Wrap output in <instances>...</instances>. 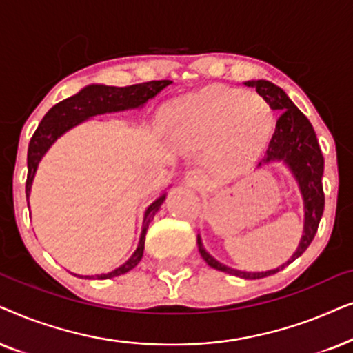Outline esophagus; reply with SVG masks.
<instances>
[{
  "label": "esophagus",
  "mask_w": 353,
  "mask_h": 353,
  "mask_svg": "<svg viewBox=\"0 0 353 353\" xmlns=\"http://www.w3.org/2000/svg\"><path fill=\"white\" fill-rule=\"evenodd\" d=\"M184 181L185 184L190 187H201L205 182V176L201 174V171H199V169H190V171L185 172Z\"/></svg>",
  "instance_id": "esophagus-1"
}]
</instances>
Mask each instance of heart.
Segmentation results:
<instances>
[{"mask_svg":"<svg viewBox=\"0 0 353 353\" xmlns=\"http://www.w3.org/2000/svg\"><path fill=\"white\" fill-rule=\"evenodd\" d=\"M164 117L177 148L208 152L211 168L225 176L243 172L260 158L274 125L272 108L261 95L223 85L177 98Z\"/></svg>","mask_w":353,"mask_h":353,"instance_id":"obj_1","label":"heart"}]
</instances>
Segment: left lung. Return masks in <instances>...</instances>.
<instances>
[{
	"label": "left lung",
	"instance_id": "obj_1",
	"mask_svg": "<svg viewBox=\"0 0 353 353\" xmlns=\"http://www.w3.org/2000/svg\"><path fill=\"white\" fill-rule=\"evenodd\" d=\"M245 85L255 88L258 95H261L270 103L272 110L281 112L279 119L276 122V129L271 137V142L268 145L265 157L258 163V166H263V164L272 161H283L290 169V172L294 174L303 196L305 225L302 241H300L299 248L295 250L294 255L290 256V260L285 261L283 266L276 268V270H270L265 272H247L232 270V268L214 260L205 250L200 236L196 237V243H199L200 255L214 270L229 272V274L239 276V278L243 279H260L283 270L284 266H288L295 258L302 255L310 243H312L314 234L318 231V224L321 221L324 210V192L321 182L324 171V158L321 148L318 145L313 125L310 124L307 116L285 95L283 88L268 81H248L245 82Z\"/></svg>",
	"mask_w": 353,
	"mask_h": 353
}]
</instances>
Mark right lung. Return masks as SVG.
<instances>
[{"mask_svg": "<svg viewBox=\"0 0 353 353\" xmlns=\"http://www.w3.org/2000/svg\"><path fill=\"white\" fill-rule=\"evenodd\" d=\"M171 81H152L143 83H135L129 87H108V85H88L82 88L77 95L65 98L59 101L51 110L46 112L40 125L37 128L35 134L32 135L29 143V153H27V182H26V195L29 200L32 182H34L37 168L43 158V154L48 152V148L58 140L64 132L72 129L74 125L81 124V122L90 119L92 116L105 114V112H117L125 110H135V108H142L150 98L157 97L164 87H168ZM166 194H163L159 199L153 201L145 211L142 234H140V241L137 250L132 253L124 265L116 268L114 271L108 272V274H97V276H81L85 279H110L116 276L124 274L139 265L142 260L143 248H145V236H147V229L150 221L157 214L159 206L163 205Z\"/></svg>", "mask_w": 353, "mask_h": 353, "instance_id": "obj_1", "label": "right lung"}]
</instances>
